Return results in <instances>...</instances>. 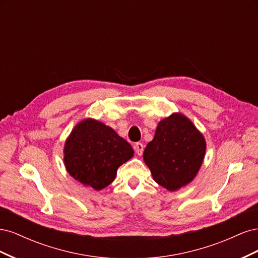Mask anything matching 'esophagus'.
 <instances>
[{"label": "esophagus", "instance_id": "1", "mask_svg": "<svg viewBox=\"0 0 258 258\" xmlns=\"http://www.w3.org/2000/svg\"><path fill=\"white\" fill-rule=\"evenodd\" d=\"M143 150H144V146H143L142 143H136L135 144V151L139 156H141L143 154Z\"/></svg>", "mask_w": 258, "mask_h": 258}]
</instances>
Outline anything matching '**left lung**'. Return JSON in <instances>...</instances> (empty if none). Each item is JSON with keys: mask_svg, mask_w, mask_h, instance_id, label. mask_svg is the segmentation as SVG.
<instances>
[{"mask_svg": "<svg viewBox=\"0 0 258 258\" xmlns=\"http://www.w3.org/2000/svg\"><path fill=\"white\" fill-rule=\"evenodd\" d=\"M206 140L181 113L159 121L143 158L154 181L170 191L189 184L197 175L206 154Z\"/></svg>", "mask_w": 258, "mask_h": 258, "instance_id": "obj_1", "label": "left lung"}]
</instances>
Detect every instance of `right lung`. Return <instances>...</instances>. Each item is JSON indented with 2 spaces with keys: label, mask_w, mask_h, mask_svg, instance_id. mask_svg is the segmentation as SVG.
Masks as SVG:
<instances>
[{
  "label": "right lung",
  "mask_w": 258,
  "mask_h": 258,
  "mask_svg": "<svg viewBox=\"0 0 258 258\" xmlns=\"http://www.w3.org/2000/svg\"><path fill=\"white\" fill-rule=\"evenodd\" d=\"M64 165L76 181L101 190L135 152L126 140L104 123L87 118L79 122L64 145Z\"/></svg>",
  "instance_id": "1"
}]
</instances>
